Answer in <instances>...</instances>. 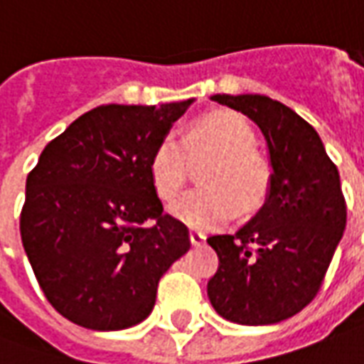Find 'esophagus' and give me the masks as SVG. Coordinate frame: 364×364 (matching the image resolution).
I'll return each mask as SVG.
<instances>
[{"label": "esophagus", "instance_id": "esophagus-1", "mask_svg": "<svg viewBox=\"0 0 364 364\" xmlns=\"http://www.w3.org/2000/svg\"><path fill=\"white\" fill-rule=\"evenodd\" d=\"M191 244L193 245H203L206 242V236L203 234V232H197V230H191Z\"/></svg>", "mask_w": 364, "mask_h": 364}]
</instances>
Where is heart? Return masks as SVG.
Wrapping results in <instances>:
<instances>
[{
	"instance_id": "1",
	"label": "heart",
	"mask_w": 364,
	"mask_h": 364,
	"mask_svg": "<svg viewBox=\"0 0 364 364\" xmlns=\"http://www.w3.org/2000/svg\"><path fill=\"white\" fill-rule=\"evenodd\" d=\"M210 156L203 189L189 191L171 214L191 228L210 230L232 220L236 208L257 210L269 195L271 166L255 150L252 124L234 111H216L195 120L181 138L161 136L150 158V181L161 200H173L187 179V161Z\"/></svg>"
}]
</instances>
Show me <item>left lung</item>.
I'll return each instance as SVG.
<instances>
[{
	"label": "left lung",
	"mask_w": 364,
	"mask_h": 364,
	"mask_svg": "<svg viewBox=\"0 0 364 364\" xmlns=\"http://www.w3.org/2000/svg\"><path fill=\"white\" fill-rule=\"evenodd\" d=\"M261 128L271 159L265 205L236 234L210 236L218 271L208 298L222 318L267 326L292 318L320 292L347 224L339 171L320 136L265 95H213Z\"/></svg>",
	"instance_id": "obj_1"
}]
</instances>
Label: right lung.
Segmentation results:
<instances>
[{
	"mask_svg": "<svg viewBox=\"0 0 364 364\" xmlns=\"http://www.w3.org/2000/svg\"><path fill=\"white\" fill-rule=\"evenodd\" d=\"M191 103L95 107L46 144L28 173L23 247L46 300L82 328L114 331L146 320L161 274L191 247L148 169Z\"/></svg>",
	"mask_w": 364,
	"mask_h": 364,
	"instance_id": "add662e5",
	"label": "right lung"
}]
</instances>
